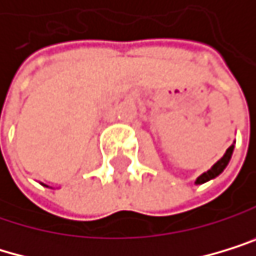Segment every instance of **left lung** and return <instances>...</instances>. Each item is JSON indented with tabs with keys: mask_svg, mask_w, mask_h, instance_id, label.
Returning a JSON list of instances; mask_svg holds the SVG:
<instances>
[{
	"mask_svg": "<svg viewBox=\"0 0 256 256\" xmlns=\"http://www.w3.org/2000/svg\"><path fill=\"white\" fill-rule=\"evenodd\" d=\"M233 144L232 146H230L228 148V150H226V152L224 154V157H222V159L220 160H218L217 164H214L212 165V168H211V170H208L206 173H203L202 176H198L196 178V184H203V182H206V181H209V180H214V178L216 176H218V174H220L224 170H225V168H226V165H228V162H230V159H232V154H233Z\"/></svg>",
	"mask_w": 256,
	"mask_h": 256,
	"instance_id": "1",
	"label": "left lung"
}]
</instances>
